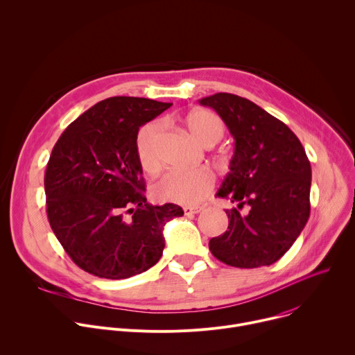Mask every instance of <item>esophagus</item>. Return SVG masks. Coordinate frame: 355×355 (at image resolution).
<instances>
[{
	"label": "esophagus",
	"mask_w": 355,
	"mask_h": 355,
	"mask_svg": "<svg viewBox=\"0 0 355 355\" xmlns=\"http://www.w3.org/2000/svg\"><path fill=\"white\" fill-rule=\"evenodd\" d=\"M204 207H185L184 208V214L185 215H193V214H199Z\"/></svg>",
	"instance_id": "34e87169"
}]
</instances>
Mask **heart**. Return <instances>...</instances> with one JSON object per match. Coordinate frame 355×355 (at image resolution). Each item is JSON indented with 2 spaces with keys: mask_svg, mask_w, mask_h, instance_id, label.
<instances>
[{
  "mask_svg": "<svg viewBox=\"0 0 355 355\" xmlns=\"http://www.w3.org/2000/svg\"><path fill=\"white\" fill-rule=\"evenodd\" d=\"M185 126L189 135L204 147L218 143L225 132L222 121L212 112L198 110L185 118ZM163 126L159 122L144 125L137 136L136 151L144 171L156 173L162 166L160 136ZM215 177L205 168L185 173H168L153 187V196L162 202H173L180 205H193L204 199L214 188Z\"/></svg>",
  "mask_w": 355,
  "mask_h": 355,
  "instance_id": "obj_1",
  "label": "heart"
}]
</instances>
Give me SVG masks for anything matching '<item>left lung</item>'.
Wrapping results in <instances>:
<instances>
[{
    "instance_id": "8db88e82",
    "label": "left lung",
    "mask_w": 355,
    "mask_h": 355,
    "mask_svg": "<svg viewBox=\"0 0 355 355\" xmlns=\"http://www.w3.org/2000/svg\"><path fill=\"white\" fill-rule=\"evenodd\" d=\"M199 104L218 112L236 141L216 196L237 208L226 211L227 230L211 239L209 250L232 267L271 266L309 219L312 168L305 148L284 122L245 98L218 92Z\"/></svg>"
}]
</instances>
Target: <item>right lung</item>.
I'll use <instances>...</instances> for the list:
<instances>
[{
    "mask_svg": "<svg viewBox=\"0 0 355 355\" xmlns=\"http://www.w3.org/2000/svg\"><path fill=\"white\" fill-rule=\"evenodd\" d=\"M173 104L112 96L80 115L59 137L44 173L46 212L58 240L84 271L125 279L153 267L164 225L184 211L144 196L139 128Z\"/></svg>",
    "mask_w": 355,
    "mask_h": 355,
    "instance_id": "obj_1",
    "label": "right lung"
}]
</instances>
